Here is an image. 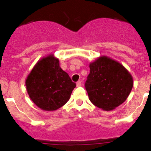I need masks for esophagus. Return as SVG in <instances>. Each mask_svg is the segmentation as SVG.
Instances as JSON below:
<instances>
[{
  "label": "esophagus",
  "mask_w": 151,
  "mask_h": 151,
  "mask_svg": "<svg viewBox=\"0 0 151 151\" xmlns=\"http://www.w3.org/2000/svg\"><path fill=\"white\" fill-rule=\"evenodd\" d=\"M82 86V82L80 81V80H79L78 82L77 83V86L79 87V86Z\"/></svg>",
  "instance_id": "34e87169"
}]
</instances>
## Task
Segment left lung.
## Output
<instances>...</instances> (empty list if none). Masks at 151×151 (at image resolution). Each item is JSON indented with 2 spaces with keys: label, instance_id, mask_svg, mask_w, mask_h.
<instances>
[{
  "label": "left lung",
  "instance_id": "obj_1",
  "mask_svg": "<svg viewBox=\"0 0 151 151\" xmlns=\"http://www.w3.org/2000/svg\"><path fill=\"white\" fill-rule=\"evenodd\" d=\"M86 89L90 101L103 110L111 111L123 104L133 86V79L119 62L107 56L89 63Z\"/></svg>",
  "mask_w": 151,
  "mask_h": 151
}]
</instances>
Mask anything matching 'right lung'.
<instances>
[{
  "label": "right lung",
  "mask_w": 151,
  "mask_h": 151,
  "mask_svg": "<svg viewBox=\"0 0 151 151\" xmlns=\"http://www.w3.org/2000/svg\"><path fill=\"white\" fill-rule=\"evenodd\" d=\"M29 98L44 111H54L70 99L76 84L50 53L36 63L25 80Z\"/></svg>",
  "instance_id": "right-lung-1"
}]
</instances>
